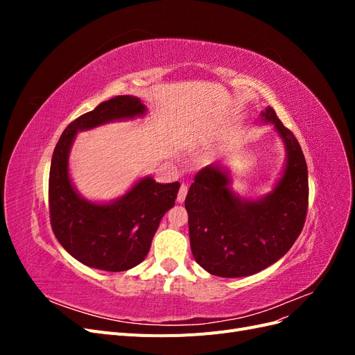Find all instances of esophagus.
Returning a JSON list of instances; mask_svg holds the SVG:
<instances>
[{
    "mask_svg": "<svg viewBox=\"0 0 355 355\" xmlns=\"http://www.w3.org/2000/svg\"><path fill=\"white\" fill-rule=\"evenodd\" d=\"M187 194H188V185L182 184L180 188H179V192H178V201L179 202H184L185 198H187Z\"/></svg>",
    "mask_w": 355,
    "mask_h": 355,
    "instance_id": "obj_1",
    "label": "esophagus"
}]
</instances>
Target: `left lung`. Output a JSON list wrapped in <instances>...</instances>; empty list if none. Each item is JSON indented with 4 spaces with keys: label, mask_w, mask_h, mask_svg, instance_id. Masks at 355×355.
<instances>
[{
    "label": "left lung",
    "mask_w": 355,
    "mask_h": 355,
    "mask_svg": "<svg viewBox=\"0 0 355 355\" xmlns=\"http://www.w3.org/2000/svg\"><path fill=\"white\" fill-rule=\"evenodd\" d=\"M265 123L283 137L287 163L283 178L266 197L250 201L230 189L218 164L201 168L185 198L191 250L196 262L218 277H247L283 257L302 232L308 211V168L292 130L268 106Z\"/></svg>",
    "instance_id": "8db88e82"
}]
</instances>
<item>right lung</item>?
Wrapping results in <instances>:
<instances>
[{"label": "right lung", "mask_w": 355, "mask_h": 355, "mask_svg": "<svg viewBox=\"0 0 355 355\" xmlns=\"http://www.w3.org/2000/svg\"><path fill=\"white\" fill-rule=\"evenodd\" d=\"M145 114L135 96H115L80 115L63 130L49 176L50 223L58 241L75 259L96 270L120 272L141 263L164 213L175 206L180 184L145 178L121 198L94 204L81 198L68 175V155L80 130Z\"/></svg>", "instance_id": "obj_1"}]
</instances>
